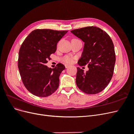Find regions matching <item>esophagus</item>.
<instances>
[{
  "label": "esophagus",
  "instance_id": "1",
  "mask_svg": "<svg viewBox=\"0 0 134 134\" xmlns=\"http://www.w3.org/2000/svg\"><path fill=\"white\" fill-rule=\"evenodd\" d=\"M65 66L66 68H68L69 66V65H68V64H65Z\"/></svg>",
  "mask_w": 134,
  "mask_h": 134
}]
</instances>
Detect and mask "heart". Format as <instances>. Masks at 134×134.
Here are the masks:
<instances>
[{
  "label": "heart",
  "mask_w": 134,
  "mask_h": 134,
  "mask_svg": "<svg viewBox=\"0 0 134 134\" xmlns=\"http://www.w3.org/2000/svg\"><path fill=\"white\" fill-rule=\"evenodd\" d=\"M63 60L64 62H65L68 64H70L72 62V58L70 57V56H65V57H64L63 59Z\"/></svg>",
  "instance_id": "1"
}]
</instances>
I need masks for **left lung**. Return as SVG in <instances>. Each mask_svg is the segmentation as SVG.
Segmentation results:
<instances>
[{
	"mask_svg": "<svg viewBox=\"0 0 134 134\" xmlns=\"http://www.w3.org/2000/svg\"><path fill=\"white\" fill-rule=\"evenodd\" d=\"M84 42L83 51L78 64L88 65L84 72L77 68L76 84L82 92L94 94L102 92L112 78L116 62L114 45L105 31L95 26L86 27L71 31Z\"/></svg>",
	"mask_w": 134,
	"mask_h": 134,
	"instance_id": "obj_1",
	"label": "left lung"
}]
</instances>
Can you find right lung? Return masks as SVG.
<instances>
[{"mask_svg": "<svg viewBox=\"0 0 134 134\" xmlns=\"http://www.w3.org/2000/svg\"><path fill=\"white\" fill-rule=\"evenodd\" d=\"M68 31L49 29L32 31L22 43L19 51L18 66L22 82L35 96L46 97L59 87V76L65 67L59 63L53 69L46 64L55 52L59 41Z\"/></svg>", "mask_w": 134, "mask_h": 134, "instance_id": "right-lung-1", "label": "right lung"}]
</instances>
